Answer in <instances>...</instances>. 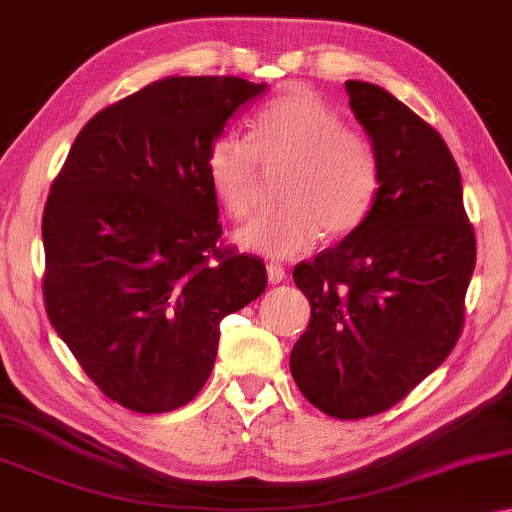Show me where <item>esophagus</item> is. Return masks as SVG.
Instances as JSON below:
<instances>
[{
    "mask_svg": "<svg viewBox=\"0 0 512 512\" xmlns=\"http://www.w3.org/2000/svg\"><path fill=\"white\" fill-rule=\"evenodd\" d=\"M267 279H270V283L286 281V270L279 263H267Z\"/></svg>",
    "mask_w": 512,
    "mask_h": 512,
    "instance_id": "34e87169",
    "label": "esophagus"
}]
</instances>
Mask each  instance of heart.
<instances>
[{
  "label": "heart",
  "instance_id": "obj_1",
  "mask_svg": "<svg viewBox=\"0 0 512 512\" xmlns=\"http://www.w3.org/2000/svg\"><path fill=\"white\" fill-rule=\"evenodd\" d=\"M263 164H288L279 210L238 231V242L272 258L297 256L325 238L357 231L380 192V157L364 132L309 89L274 98L249 119V139L233 132L212 139L206 171L229 217L249 219L258 208Z\"/></svg>",
  "mask_w": 512,
  "mask_h": 512
}]
</instances>
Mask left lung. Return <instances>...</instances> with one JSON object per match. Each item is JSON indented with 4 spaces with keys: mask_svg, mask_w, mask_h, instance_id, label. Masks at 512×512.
I'll return each instance as SVG.
<instances>
[{
    "mask_svg": "<svg viewBox=\"0 0 512 512\" xmlns=\"http://www.w3.org/2000/svg\"><path fill=\"white\" fill-rule=\"evenodd\" d=\"M345 91L380 157V192L357 231L293 270L311 320L290 373L311 405L350 421L387 412L451 355L476 235L442 135L380 86Z\"/></svg>",
    "mask_w": 512,
    "mask_h": 512,
    "instance_id": "obj_1",
    "label": "left lung"
}]
</instances>
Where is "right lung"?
Here are the masks:
<instances>
[{
  "instance_id": "right-lung-1",
  "label": "right lung",
  "mask_w": 512,
  "mask_h": 512,
  "mask_svg": "<svg viewBox=\"0 0 512 512\" xmlns=\"http://www.w3.org/2000/svg\"><path fill=\"white\" fill-rule=\"evenodd\" d=\"M265 84L164 77L93 116L43 210L52 327L109 400L139 414L190 403L219 322L267 286L261 258L222 245L206 155Z\"/></svg>"
}]
</instances>
